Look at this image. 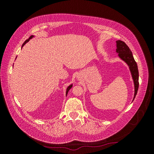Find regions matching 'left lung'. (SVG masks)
I'll use <instances>...</instances> for the list:
<instances>
[{"label": "left lung", "instance_id": "left-lung-1", "mask_svg": "<svg viewBox=\"0 0 154 154\" xmlns=\"http://www.w3.org/2000/svg\"><path fill=\"white\" fill-rule=\"evenodd\" d=\"M116 44V52L119 53V56L122 60L127 63L130 67V70L131 71L132 76V79H133L134 84V99L137 93L139 88V71L137 64V62L134 60L133 56H132L131 50H130L129 47L123 41H117Z\"/></svg>", "mask_w": 154, "mask_h": 154}]
</instances>
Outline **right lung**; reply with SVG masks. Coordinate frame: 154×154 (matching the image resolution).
Returning a JSON list of instances; mask_svg holds the SVG:
<instances>
[{"label": "right lung", "mask_w": 154, "mask_h": 154, "mask_svg": "<svg viewBox=\"0 0 154 154\" xmlns=\"http://www.w3.org/2000/svg\"><path fill=\"white\" fill-rule=\"evenodd\" d=\"M32 38V36H31L30 38H29V39H27V40H26V41H24V43H23V45H22V47H23V46H24V44H25V43H27V42H28V41H29V39H30V38ZM71 87H72V85H69V87H68V88H67V89H66V94H67V93H68L69 90H70V89H71Z\"/></svg>", "instance_id": "obj_1"}]
</instances>
